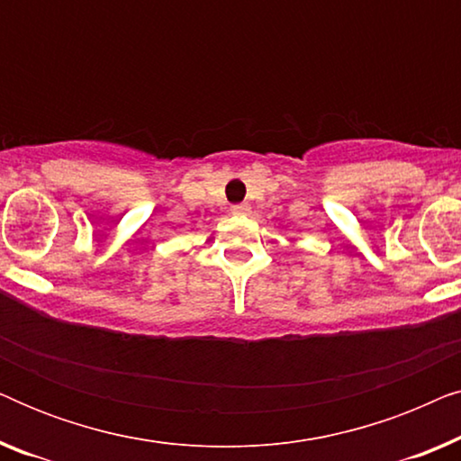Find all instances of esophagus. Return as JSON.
<instances>
[{"label": "esophagus", "instance_id": "1", "mask_svg": "<svg viewBox=\"0 0 461 461\" xmlns=\"http://www.w3.org/2000/svg\"><path fill=\"white\" fill-rule=\"evenodd\" d=\"M230 212L235 213V216H248V213H249V205H248V203H237V205L230 207Z\"/></svg>", "mask_w": 461, "mask_h": 461}]
</instances>
